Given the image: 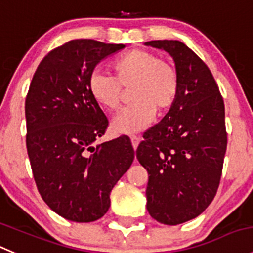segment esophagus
<instances>
[{
  "label": "esophagus",
  "instance_id": "obj_1",
  "mask_svg": "<svg viewBox=\"0 0 253 253\" xmlns=\"http://www.w3.org/2000/svg\"><path fill=\"white\" fill-rule=\"evenodd\" d=\"M130 140H131V144H133V148L136 149L138 148L139 143H140V136L133 135V136H130Z\"/></svg>",
  "mask_w": 253,
  "mask_h": 253
}]
</instances>
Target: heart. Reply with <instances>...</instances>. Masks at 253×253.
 <instances>
[{
  "mask_svg": "<svg viewBox=\"0 0 253 253\" xmlns=\"http://www.w3.org/2000/svg\"><path fill=\"white\" fill-rule=\"evenodd\" d=\"M113 74L95 71L88 81V90L97 104L117 110L122 103L123 89L130 88L133 104L120 110L112 120L117 134H135L154 120L156 109L165 113L172 107L179 94L177 69L170 61L159 58L155 53L134 48L113 61Z\"/></svg>",
  "mask_w": 253,
  "mask_h": 253,
  "instance_id": "b5f03b06",
  "label": "heart"
}]
</instances>
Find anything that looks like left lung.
Segmentation results:
<instances>
[{
  "mask_svg": "<svg viewBox=\"0 0 253 253\" xmlns=\"http://www.w3.org/2000/svg\"><path fill=\"white\" fill-rule=\"evenodd\" d=\"M146 45L172 57L180 79L176 100L144 133L136 158L149 174L146 209L164 225L197 217L213 200L227 146L225 104L209 67L180 41Z\"/></svg>",
  "mask_w": 253,
  "mask_h": 253,
  "instance_id": "left-lung-1",
  "label": "left lung"
}]
</instances>
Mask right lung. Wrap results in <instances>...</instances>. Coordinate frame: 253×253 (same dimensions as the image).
Here are the masks:
<instances>
[{
  "mask_svg": "<svg viewBox=\"0 0 253 253\" xmlns=\"http://www.w3.org/2000/svg\"><path fill=\"white\" fill-rule=\"evenodd\" d=\"M124 47L73 40L54 48L37 67L26 97V145L38 192L74 222L104 216L110 191L134 160L126 135L94 145L108 119L88 90L95 66Z\"/></svg>",
  "mask_w": 253,
  "mask_h": 253,
  "instance_id": "obj_1",
  "label": "right lung"
}]
</instances>
